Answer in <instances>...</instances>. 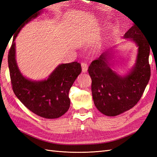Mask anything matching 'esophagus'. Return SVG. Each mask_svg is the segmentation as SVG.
<instances>
[{
	"mask_svg": "<svg viewBox=\"0 0 157 157\" xmlns=\"http://www.w3.org/2000/svg\"><path fill=\"white\" fill-rule=\"evenodd\" d=\"M82 69L83 73H86L88 71V65H87V64H86V63H82Z\"/></svg>",
	"mask_w": 157,
	"mask_h": 157,
	"instance_id": "1",
	"label": "esophagus"
}]
</instances>
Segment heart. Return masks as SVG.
Returning <instances> with one entry per match:
<instances>
[{"instance_id": "obj_1", "label": "heart", "mask_w": 157, "mask_h": 157, "mask_svg": "<svg viewBox=\"0 0 157 157\" xmlns=\"http://www.w3.org/2000/svg\"><path fill=\"white\" fill-rule=\"evenodd\" d=\"M102 46V43L101 42H100L99 44L97 45V48H101Z\"/></svg>"}]
</instances>
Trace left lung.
<instances>
[{
	"label": "left lung",
	"instance_id": "left-lung-1",
	"mask_svg": "<svg viewBox=\"0 0 157 157\" xmlns=\"http://www.w3.org/2000/svg\"><path fill=\"white\" fill-rule=\"evenodd\" d=\"M123 38L128 39L138 48L136 63L128 73L119 74L113 69L116 46L103 52L88 68L94 105L100 112L109 117L119 115L134 107L151 78L148 58L151 47L140 28L133 24Z\"/></svg>",
	"mask_w": 157,
	"mask_h": 157
}]
</instances>
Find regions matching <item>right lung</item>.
Returning a JSON list of instances; mask_svg holds the SVG:
<instances>
[{
	"label": "right lung",
	"mask_w": 157,
	"mask_h": 157,
	"mask_svg": "<svg viewBox=\"0 0 157 157\" xmlns=\"http://www.w3.org/2000/svg\"><path fill=\"white\" fill-rule=\"evenodd\" d=\"M42 12L38 11L25 19L15 32L8 55L9 69L13 90L19 101L41 117L56 119L69 109V91L82 72L80 64L78 62L60 64L48 78L32 80L22 74L16 61V37L26 24L38 17Z\"/></svg>",
	"instance_id": "right-lung-1"
}]
</instances>
